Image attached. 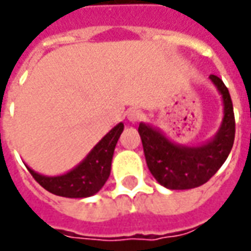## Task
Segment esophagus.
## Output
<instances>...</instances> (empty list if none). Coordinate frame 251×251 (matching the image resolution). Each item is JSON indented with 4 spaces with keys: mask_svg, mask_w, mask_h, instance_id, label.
I'll return each mask as SVG.
<instances>
[{
    "mask_svg": "<svg viewBox=\"0 0 251 251\" xmlns=\"http://www.w3.org/2000/svg\"><path fill=\"white\" fill-rule=\"evenodd\" d=\"M127 117H128V120L131 123L139 122V120H142V117H143L142 110H141V109H136V108L129 109L128 112H127Z\"/></svg>",
    "mask_w": 251,
    "mask_h": 251,
    "instance_id": "34e87169",
    "label": "esophagus"
}]
</instances>
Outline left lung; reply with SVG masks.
Here are the masks:
<instances>
[{"label":"left lung","instance_id":"left-lung-1","mask_svg":"<svg viewBox=\"0 0 251 251\" xmlns=\"http://www.w3.org/2000/svg\"><path fill=\"white\" fill-rule=\"evenodd\" d=\"M209 79L217 87L224 103L220 129L212 141L197 148L180 146L149 124H139L138 132L149 171L169 190H188L206 183L227 160L234 145L235 116L229 91L219 76L210 75Z\"/></svg>","mask_w":251,"mask_h":251}]
</instances>
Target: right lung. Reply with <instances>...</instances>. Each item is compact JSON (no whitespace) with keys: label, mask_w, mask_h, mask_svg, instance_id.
Returning a JSON list of instances; mask_svg holds the SVG:
<instances>
[{"label":"right lung","mask_w":251,"mask_h":251,"mask_svg":"<svg viewBox=\"0 0 251 251\" xmlns=\"http://www.w3.org/2000/svg\"><path fill=\"white\" fill-rule=\"evenodd\" d=\"M124 124L119 123L77 167L60 176H43L27 167L32 177L49 193L67 198H86L98 193L110 175L116 143L122 135Z\"/></svg>","instance_id":"right-lung-1"}]
</instances>
